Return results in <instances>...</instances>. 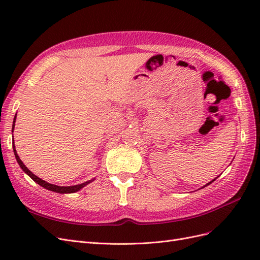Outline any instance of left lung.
<instances>
[{
	"instance_id": "1",
	"label": "left lung",
	"mask_w": 260,
	"mask_h": 260,
	"mask_svg": "<svg viewBox=\"0 0 260 260\" xmlns=\"http://www.w3.org/2000/svg\"><path fill=\"white\" fill-rule=\"evenodd\" d=\"M212 181H214V180H212ZM212 181H211V182H212ZM211 182H209V183H208V184H210V183H211Z\"/></svg>"
}]
</instances>
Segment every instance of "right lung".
<instances>
[{
    "mask_svg": "<svg viewBox=\"0 0 260 260\" xmlns=\"http://www.w3.org/2000/svg\"><path fill=\"white\" fill-rule=\"evenodd\" d=\"M15 120H16V116H15V119H14V122H13V130H14V125H15ZM13 148H14L15 157H16V160H17V162L19 164L20 168H21L23 171H25L26 174L35 181V182H37L39 185L43 186L44 188H46V190H50V191L56 192V193H61V194H64V193H75V192L79 191L80 188H82L83 186H85L86 184H89L90 182H92V181H93V180H90V181H88V182H84V183L78 184V185H73V186H58V185H54V184L45 182L44 180H42V179H40V178H38L36 175H34L32 172H31V171L25 166V165H23V162H22V161L20 160V158H19V156L17 155L16 149H15V146H14V145H13Z\"/></svg>",
    "mask_w": 260,
    "mask_h": 260,
    "instance_id": "add662e5",
    "label": "right lung"
}]
</instances>
